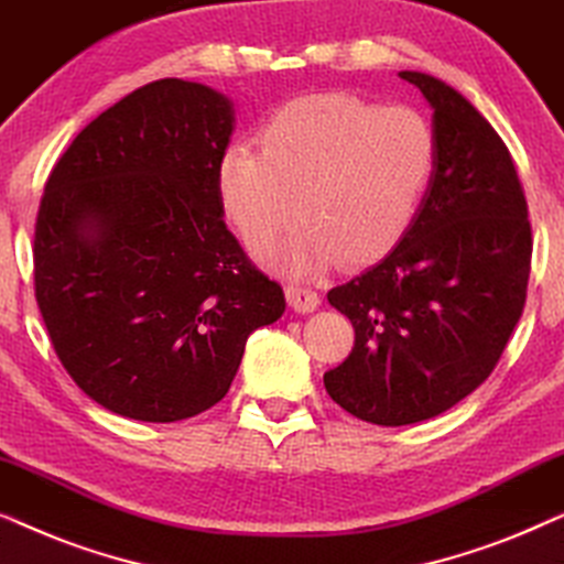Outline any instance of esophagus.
Segmentation results:
<instances>
[{"mask_svg":"<svg viewBox=\"0 0 564 564\" xmlns=\"http://www.w3.org/2000/svg\"><path fill=\"white\" fill-rule=\"evenodd\" d=\"M284 295H288V303L295 313H313L315 307L321 305L318 292L300 288V284H288V288H284Z\"/></svg>","mask_w":564,"mask_h":564,"instance_id":"obj_1","label":"esophagus"}]
</instances>
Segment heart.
Returning <instances> with one entry per match:
<instances>
[{"mask_svg": "<svg viewBox=\"0 0 564 564\" xmlns=\"http://www.w3.org/2000/svg\"><path fill=\"white\" fill-rule=\"evenodd\" d=\"M259 149L230 143L223 151L220 210L253 253L300 215L305 226L274 261L290 274H311L336 259L372 264L403 241L429 192L438 143L415 107L318 91L276 107Z\"/></svg>", "mask_w": 564, "mask_h": 564, "instance_id": "heart-1", "label": "heart"}]
</instances>
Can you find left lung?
<instances>
[{"instance_id":"obj_1","label":"left lung","mask_w":564,"mask_h":564,"mask_svg":"<svg viewBox=\"0 0 564 564\" xmlns=\"http://www.w3.org/2000/svg\"><path fill=\"white\" fill-rule=\"evenodd\" d=\"M431 105L436 169L413 226L328 303L354 349L323 375L344 411L408 426L449 411L498 365L527 303L531 228L506 143L449 84L400 72Z\"/></svg>"}]
</instances>
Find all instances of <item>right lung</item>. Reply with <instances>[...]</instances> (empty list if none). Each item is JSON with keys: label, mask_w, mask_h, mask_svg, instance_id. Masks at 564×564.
<instances>
[{"label": "right lung", "mask_w": 564, "mask_h": 564, "mask_svg": "<svg viewBox=\"0 0 564 564\" xmlns=\"http://www.w3.org/2000/svg\"><path fill=\"white\" fill-rule=\"evenodd\" d=\"M234 102L159 79L89 122L45 182L35 297L61 365L107 411L172 423L226 395L284 292L226 228Z\"/></svg>", "instance_id": "obj_1"}]
</instances>
